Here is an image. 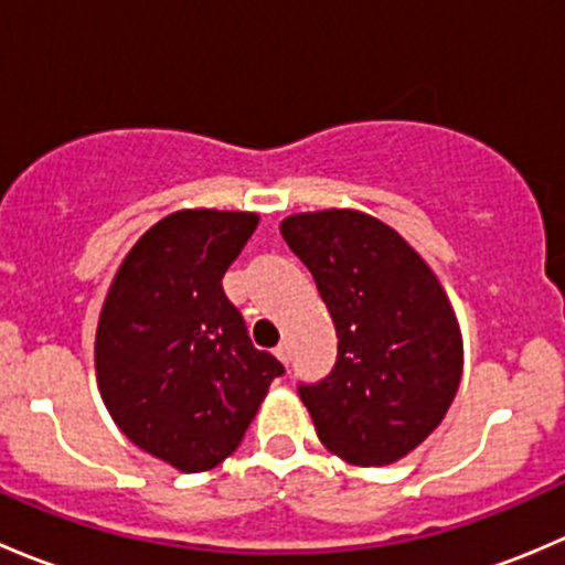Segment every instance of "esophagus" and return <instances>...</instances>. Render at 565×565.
Returning <instances> with one entry per match:
<instances>
[{"mask_svg": "<svg viewBox=\"0 0 565 565\" xmlns=\"http://www.w3.org/2000/svg\"><path fill=\"white\" fill-rule=\"evenodd\" d=\"M276 358L281 363H289V344H287V341H281V344L276 347Z\"/></svg>", "mask_w": 565, "mask_h": 565, "instance_id": "1", "label": "esophagus"}]
</instances>
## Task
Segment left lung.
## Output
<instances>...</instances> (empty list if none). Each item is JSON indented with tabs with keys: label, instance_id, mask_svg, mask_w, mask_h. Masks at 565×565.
<instances>
[{
	"label": "left lung",
	"instance_id": "left-lung-1",
	"mask_svg": "<svg viewBox=\"0 0 565 565\" xmlns=\"http://www.w3.org/2000/svg\"><path fill=\"white\" fill-rule=\"evenodd\" d=\"M281 235L315 276L339 335L328 377L298 385L317 437L350 465H393L457 396L461 333L448 295L396 230L358 210L289 215Z\"/></svg>",
	"mask_w": 565,
	"mask_h": 565
}]
</instances>
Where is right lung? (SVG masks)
<instances>
[{"mask_svg":"<svg viewBox=\"0 0 565 565\" xmlns=\"http://www.w3.org/2000/svg\"><path fill=\"white\" fill-rule=\"evenodd\" d=\"M256 224L237 210L167 215L128 250L100 311L95 374L108 415L182 472L230 457L284 374L221 287Z\"/></svg>","mask_w":565,"mask_h":565,"instance_id":"right-lung-1","label":"right lung"}]
</instances>
